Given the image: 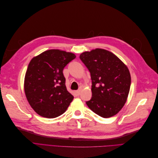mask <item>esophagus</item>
<instances>
[{
    "mask_svg": "<svg viewBox=\"0 0 158 158\" xmlns=\"http://www.w3.org/2000/svg\"><path fill=\"white\" fill-rule=\"evenodd\" d=\"M80 92H81V90L80 89H78L77 91H76L75 92V94L77 95V96H78V95L80 94Z\"/></svg>",
    "mask_w": 158,
    "mask_h": 158,
    "instance_id": "esophagus-1",
    "label": "esophagus"
}]
</instances>
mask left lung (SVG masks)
I'll return each instance as SVG.
<instances>
[{
    "mask_svg": "<svg viewBox=\"0 0 158 158\" xmlns=\"http://www.w3.org/2000/svg\"><path fill=\"white\" fill-rule=\"evenodd\" d=\"M80 59L90 73L92 95L88 107L103 118L113 117L126 103L131 78L127 66L111 52L102 49L85 51Z\"/></svg>",
    "mask_w": 158,
    "mask_h": 158,
    "instance_id": "left-lung-1",
    "label": "left lung"
}]
</instances>
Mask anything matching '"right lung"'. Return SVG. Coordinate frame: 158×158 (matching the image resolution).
<instances>
[{
	"instance_id": "obj_1",
	"label": "right lung",
	"mask_w": 158,
	"mask_h": 158,
	"mask_svg": "<svg viewBox=\"0 0 158 158\" xmlns=\"http://www.w3.org/2000/svg\"><path fill=\"white\" fill-rule=\"evenodd\" d=\"M75 58L72 52L51 49L31 60L25 76L24 91L31 107L40 116L59 117L73 100L66 89L63 71Z\"/></svg>"
}]
</instances>
